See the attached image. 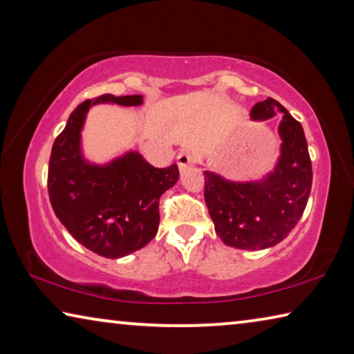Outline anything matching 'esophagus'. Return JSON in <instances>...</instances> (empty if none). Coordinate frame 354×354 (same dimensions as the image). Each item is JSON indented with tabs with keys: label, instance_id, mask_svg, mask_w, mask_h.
Segmentation results:
<instances>
[{
	"label": "esophagus",
	"instance_id": "1",
	"mask_svg": "<svg viewBox=\"0 0 354 354\" xmlns=\"http://www.w3.org/2000/svg\"><path fill=\"white\" fill-rule=\"evenodd\" d=\"M176 160H178V165H179V169L184 170L185 167H189V165H192V164L195 162V158H194V154L189 153V151H185V149H183V151L178 154Z\"/></svg>",
	"mask_w": 354,
	"mask_h": 354
}]
</instances>
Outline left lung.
Returning a JSON list of instances; mask_svg holds the SVG:
<instances>
[{"label":"left lung","instance_id":"1","mask_svg":"<svg viewBox=\"0 0 354 354\" xmlns=\"http://www.w3.org/2000/svg\"><path fill=\"white\" fill-rule=\"evenodd\" d=\"M283 112L281 156L274 171L261 183H231L205 171V200L215 232L227 247L263 250L279 243L297 226L306 209L313 185L308 142L301 123L277 100L259 101L253 120Z\"/></svg>","mask_w":354,"mask_h":354}]
</instances>
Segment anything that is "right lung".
I'll return each mask as SVG.
<instances>
[{
  "instance_id": "add662e5",
  "label": "right lung",
  "mask_w": 354,
  "mask_h": 354,
  "mask_svg": "<svg viewBox=\"0 0 354 354\" xmlns=\"http://www.w3.org/2000/svg\"><path fill=\"white\" fill-rule=\"evenodd\" d=\"M97 103L142 104V95H101L71 112L53 143L48 195L53 211L77 242L100 256L123 257L145 247L159 227V198L175 185L178 165L156 169L131 151L111 164H87L81 156V129Z\"/></svg>"
}]
</instances>
